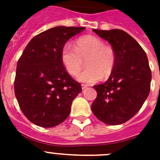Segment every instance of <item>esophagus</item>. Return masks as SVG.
Segmentation results:
<instances>
[{
    "label": "esophagus",
    "mask_w": 160,
    "mask_h": 160,
    "mask_svg": "<svg viewBox=\"0 0 160 160\" xmlns=\"http://www.w3.org/2000/svg\"><path fill=\"white\" fill-rule=\"evenodd\" d=\"M87 87H88V86H87L86 84H82V85H81V88H82V89H85Z\"/></svg>",
    "instance_id": "1"
}]
</instances>
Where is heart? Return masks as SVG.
<instances>
[{
  "mask_svg": "<svg viewBox=\"0 0 160 160\" xmlns=\"http://www.w3.org/2000/svg\"><path fill=\"white\" fill-rule=\"evenodd\" d=\"M61 61L71 76H76L82 70L84 61L87 69L77 76L78 81L93 84L102 78L109 77L115 65V53L99 37L85 36L76 41L75 46L66 44L61 50Z\"/></svg>",
  "mask_w": 160,
  "mask_h": 160,
  "instance_id": "1",
  "label": "heart"
}]
</instances>
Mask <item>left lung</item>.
Here are the masks:
<instances>
[{"label":"left lung","instance_id":"left-lung-1","mask_svg":"<svg viewBox=\"0 0 160 160\" xmlns=\"http://www.w3.org/2000/svg\"><path fill=\"white\" fill-rule=\"evenodd\" d=\"M92 31L111 44L115 65L105 83L93 86L97 98L91 106L92 111L107 124H121L138 113L150 93L148 58L136 40L124 31Z\"/></svg>","mask_w":160,"mask_h":160}]
</instances>
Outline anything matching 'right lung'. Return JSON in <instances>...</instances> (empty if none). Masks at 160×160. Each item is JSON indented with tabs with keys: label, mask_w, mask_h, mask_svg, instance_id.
<instances>
[{
	"label": "right lung",
	"mask_w": 160,
	"mask_h": 160,
	"mask_svg": "<svg viewBox=\"0 0 160 160\" xmlns=\"http://www.w3.org/2000/svg\"><path fill=\"white\" fill-rule=\"evenodd\" d=\"M80 27H55L31 40L18 61L14 92L20 109L32 123L52 128L65 120L81 90L61 61L66 42L84 31Z\"/></svg>",
	"instance_id": "add662e5"
}]
</instances>
